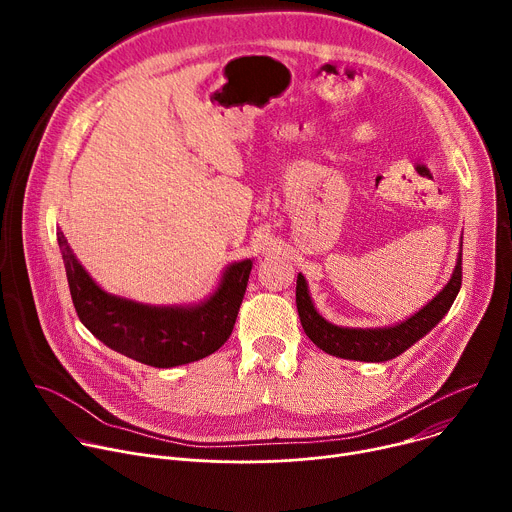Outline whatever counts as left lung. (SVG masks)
Masks as SVG:
<instances>
[{
  "label": "left lung",
  "mask_w": 512,
  "mask_h": 512,
  "mask_svg": "<svg viewBox=\"0 0 512 512\" xmlns=\"http://www.w3.org/2000/svg\"><path fill=\"white\" fill-rule=\"evenodd\" d=\"M460 287H462V251L458 255V263L448 285L425 308H421L415 316H411L409 320L397 326L358 330V328H340L326 322L316 312L310 300L308 285L302 273L298 275V285H296V304H298V314H300L304 332L324 352L340 358H350V360L385 362L405 352L411 344L423 338L437 322H440L452 308Z\"/></svg>",
  "instance_id": "obj_1"
}]
</instances>
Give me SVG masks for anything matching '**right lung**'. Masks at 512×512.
I'll return each instance as SVG.
<instances>
[{"label": "right lung", "instance_id": "obj_1", "mask_svg": "<svg viewBox=\"0 0 512 512\" xmlns=\"http://www.w3.org/2000/svg\"><path fill=\"white\" fill-rule=\"evenodd\" d=\"M56 237L77 316L109 348L150 367L170 369L200 360L229 340L253 267L251 259L231 265L206 302L190 308H156L107 294L77 261L62 231Z\"/></svg>", "mask_w": 512, "mask_h": 512}]
</instances>
